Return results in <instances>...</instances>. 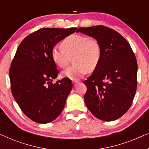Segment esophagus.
Segmentation results:
<instances>
[{
	"instance_id": "34e87169",
	"label": "esophagus",
	"mask_w": 149,
	"mask_h": 149,
	"mask_svg": "<svg viewBox=\"0 0 149 149\" xmlns=\"http://www.w3.org/2000/svg\"><path fill=\"white\" fill-rule=\"evenodd\" d=\"M79 83H80V82H79V81H72V83H73V85H74V87H76L77 85H78Z\"/></svg>"
}]
</instances>
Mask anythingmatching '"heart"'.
I'll use <instances>...</instances> for the list:
<instances>
[{
  "label": "heart",
  "instance_id": "obj_1",
  "mask_svg": "<svg viewBox=\"0 0 149 149\" xmlns=\"http://www.w3.org/2000/svg\"><path fill=\"white\" fill-rule=\"evenodd\" d=\"M63 47H54L52 58L57 66L64 68L68 64L71 56H74V66L62 73V77L77 81L82 78L88 70H93L101 58V47L96 40L89 39L86 36L72 34L62 42Z\"/></svg>",
  "mask_w": 149,
  "mask_h": 149
}]
</instances>
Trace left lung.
Returning a JSON list of instances; mask_svg holds the SVG:
<instances>
[{
	"label": "left lung",
	"mask_w": 149,
	"mask_h": 149,
	"mask_svg": "<svg viewBox=\"0 0 149 149\" xmlns=\"http://www.w3.org/2000/svg\"><path fill=\"white\" fill-rule=\"evenodd\" d=\"M91 36L101 47V58L84 84L87 109L97 119L112 121L131 107L137 88V61L129 42L104 26L79 28L77 32Z\"/></svg>",
	"instance_id": "obj_1"
}]
</instances>
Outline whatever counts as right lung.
Listing matches in <instances>:
<instances>
[{
  "label": "right lung",
  "instance_id": "add662e5",
  "mask_svg": "<svg viewBox=\"0 0 149 149\" xmlns=\"http://www.w3.org/2000/svg\"><path fill=\"white\" fill-rule=\"evenodd\" d=\"M76 30L41 28L26 36L18 47L9 70L11 92L22 112L34 122H52L64 109L72 85L68 78L52 83L59 71L52 50Z\"/></svg>",
  "mask_w": 149,
  "mask_h": 149
}]
</instances>
